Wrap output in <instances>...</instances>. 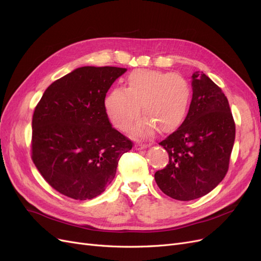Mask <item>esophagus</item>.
Wrapping results in <instances>:
<instances>
[{"label":"esophagus","instance_id":"esophagus-1","mask_svg":"<svg viewBox=\"0 0 261 261\" xmlns=\"http://www.w3.org/2000/svg\"><path fill=\"white\" fill-rule=\"evenodd\" d=\"M147 146H148V144L143 143V142H137L136 143V148H137V150H143V148H145Z\"/></svg>","mask_w":261,"mask_h":261}]
</instances>
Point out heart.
Instances as JSON below:
<instances>
[{
	"mask_svg": "<svg viewBox=\"0 0 261 261\" xmlns=\"http://www.w3.org/2000/svg\"><path fill=\"white\" fill-rule=\"evenodd\" d=\"M126 85V88H114L105 101L110 121L118 129L129 128L139 117L141 105L145 119L133 128L136 136L150 135L155 128L161 133H169L184 122L192 93L184 76L139 69L129 74Z\"/></svg>",
	"mask_w": 261,
	"mask_h": 261,
	"instance_id": "b5f03b06",
	"label": "heart"
}]
</instances>
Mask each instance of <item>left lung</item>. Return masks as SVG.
Instances as JSON below:
<instances>
[{
  "mask_svg": "<svg viewBox=\"0 0 261 261\" xmlns=\"http://www.w3.org/2000/svg\"><path fill=\"white\" fill-rule=\"evenodd\" d=\"M191 77L188 115L160 142L169 162L154 175L165 195L180 201L203 197L223 180L235 141V122L224 93L203 72Z\"/></svg>",
  "mask_w": 261,
  "mask_h": 261,
  "instance_id": "left-lung-1",
  "label": "left lung"
}]
</instances>
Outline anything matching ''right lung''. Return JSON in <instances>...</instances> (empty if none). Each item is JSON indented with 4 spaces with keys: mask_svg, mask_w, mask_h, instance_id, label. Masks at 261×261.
Returning <instances> with one entry per match:
<instances>
[{
    "mask_svg": "<svg viewBox=\"0 0 261 261\" xmlns=\"http://www.w3.org/2000/svg\"><path fill=\"white\" fill-rule=\"evenodd\" d=\"M126 71L82 66L55 81L33 116L32 160L52 188L75 200L99 196L116 175L129 140L111 125L105 97Z\"/></svg>",
    "mask_w": 261,
    "mask_h": 261,
    "instance_id": "right-lung-1",
    "label": "right lung"
}]
</instances>
